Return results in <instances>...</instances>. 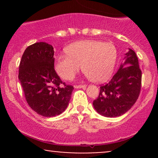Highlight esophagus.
Segmentation results:
<instances>
[{"instance_id":"1","label":"esophagus","mask_w":158,"mask_h":158,"mask_svg":"<svg viewBox=\"0 0 158 158\" xmlns=\"http://www.w3.org/2000/svg\"><path fill=\"white\" fill-rule=\"evenodd\" d=\"M87 87L86 85H75L74 88H82V89H85Z\"/></svg>"}]
</instances>
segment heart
<instances>
[{"instance_id": "b5f03b06", "label": "heart", "mask_w": 158, "mask_h": 158, "mask_svg": "<svg viewBox=\"0 0 158 158\" xmlns=\"http://www.w3.org/2000/svg\"><path fill=\"white\" fill-rule=\"evenodd\" d=\"M67 55L56 59V72L64 80H71L82 65L84 73L95 82L106 81L112 75L117 50L111 42L96 40L79 41L66 48Z\"/></svg>"}]
</instances>
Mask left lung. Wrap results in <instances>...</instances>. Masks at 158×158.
Listing matches in <instances>:
<instances>
[{"mask_svg":"<svg viewBox=\"0 0 158 158\" xmlns=\"http://www.w3.org/2000/svg\"><path fill=\"white\" fill-rule=\"evenodd\" d=\"M126 55L124 64L120 65L108 83L100 85L99 96L94 100V108L104 117H119L126 113L140 93L142 71L138 58L131 49ZM126 64L128 65L124 66Z\"/></svg>","mask_w":158,"mask_h":158,"instance_id":"obj_1","label":"left lung"}]
</instances>
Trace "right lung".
I'll list each match as a JSON object with an SVG mask.
<instances>
[{
  "instance_id": "add662e5",
  "label": "right lung",
  "mask_w": 158,
  "mask_h": 158,
  "mask_svg": "<svg viewBox=\"0 0 158 158\" xmlns=\"http://www.w3.org/2000/svg\"><path fill=\"white\" fill-rule=\"evenodd\" d=\"M52 45L37 42L27 47L19 64V79L29 106L46 117L66 109L73 86L61 80L54 69Z\"/></svg>"
}]
</instances>
